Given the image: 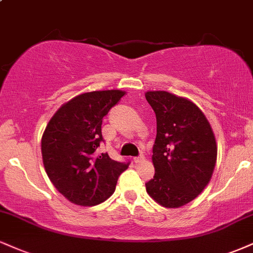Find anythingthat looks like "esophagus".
<instances>
[{
  "label": "esophagus",
  "instance_id": "1",
  "mask_svg": "<svg viewBox=\"0 0 253 253\" xmlns=\"http://www.w3.org/2000/svg\"><path fill=\"white\" fill-rule=\"evenodd\" d=\"M134 163L135 164H140V163H142V161H145V157L144 156H140V157H135L134 159Z\"/></svg>",
  "mask_w": 253,
  "mask_h": 253
}]
</instances>
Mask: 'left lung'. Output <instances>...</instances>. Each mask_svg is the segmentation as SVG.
Listing matches in <instances>:
<instances>
[{
  "label": "left lung",
  "instance_id": "left-lung-1",
  "mask_svg": "<svg viewBox=\"0 0 253 253\" xmlns=\"http://www.w3.org/2000/svg\"><path fill=\"white\" fill-rule=\"evenodd\" d=\"M146 100L157 117L153 179L146 191L159 205L178 209L205 190L217 161V141L203 111L187 97L148 90Z\"/></svg>",
  "mask_w": 253,
  "mask_h": 253
}]
</instances>
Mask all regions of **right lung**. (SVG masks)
<instances>
[{
  "label": "right lung",
  "mask_w": 253,
  "mask_h": 253,
  "mask_svg": "<svg viewBox=\"0 0 253 253\" xmlns=\"http://www.w3.org/2000/svg\"><path fill=\"white\" fill-rule=\"evenodd\" d=\"M126 92L82 93L63 103L50 118L41 139L42 161L48 178L66 199L80 206L101 204L114 193L128 163L95 157L102 141V119Z\"/></svg>",
  "instance_id": "obj_1"
}]
</instances>
